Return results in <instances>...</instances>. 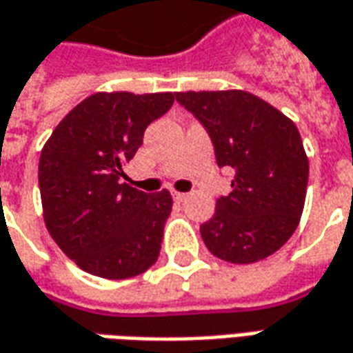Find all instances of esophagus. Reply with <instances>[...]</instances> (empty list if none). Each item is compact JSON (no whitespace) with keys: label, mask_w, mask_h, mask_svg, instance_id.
<instances>
[{"label":"esophagus","mask_w":353,"mask_h":353,"mask_svg":"<svg viewBox=\"0 0 353 353\" xmlns=\"http://www.w3.org/2000/svg\"><path fill=\"white\" fill-rule=\"evenodd\" d=\"M174 199H176V202H185L187 199H189V194L179 193V191H176V193H174Z\"/></svg>","instance_id":"1"}]
</instances>
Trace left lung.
Listing matches in <instances>:
<instances>
[{"label":"left lung","mask_w":353,"mask_h":353,"mask_svg":"<svg viewBox=\"0 0 353 353\" xmlns=\"http://www.w3.org/2000/svg\"><path fill=\"white\" fill-rule=\"evenodd\" d=\"M176 99L199 118L219 168L235 170L233 191L201 225L206 248L231 263L277 252L296 231L307 189V157L294 122L243 90L179 91Z\"/></svg>","instance_id":"left-lung-1"}]
</instances>
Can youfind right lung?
Listing matches in <instances>:
<instances>
[{
	"mask_svg": "<svg viewBox=\"0 0 353 353\" xmlns=\"http://www.w3.org/2000/svg\"><path fill=\"white\" fill-rule=\"evenodd\" d=\"M174 99L170 91L93 93L43 145L38 168L43 221L80 270L130 279L159 260L172 194L122 183V168L141 147L147 125L166 114Z\"/></svg>",
	"mask_w": 353,
	"mask_h": 353,
	"instance_id": "add662e5",
	"label": "right lung"
}]
</instances>
